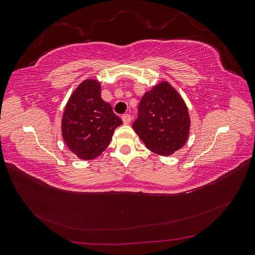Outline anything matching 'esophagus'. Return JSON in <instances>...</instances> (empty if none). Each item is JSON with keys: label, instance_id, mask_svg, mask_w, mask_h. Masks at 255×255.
Returning a JSON list of instances; mask_svg holds the SVG:
<instances>
[{"label": "esophagus", "instance_id": "esophagus-1", "mask_svg": "<svg viewBox=\"0 0 255 255\" xmlns=\"http://www.w3.org/2000/svg\"><path fill=\"white\" fill-rule=\"evenodd\" d=\"M130 120H132V118H130V115L126 114V115L122 116V121H123V123H125V125H128Z\"/></svg>", "mask_w": 255, "mask_h": 255}]
</instances>
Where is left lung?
I'll return each mask as SVG.
<instances>
[{
	"instance_id": "8db88e82",
	"label": "left lung",
	"mask_w": 255,
	"mask_h": 255,
	"mask_svg": "<svg viewBox=\"0 0 255 255\" xmlns=\"http://www.w3.org/2000/svg\"><path fill=\"white\" fill-rule=\"evenodd\" d=\"M133 128L151 152L168 156L183 148L190 132L186 103L170 83L161 81L146 91Z\"/></svg>"
}]
</instances>
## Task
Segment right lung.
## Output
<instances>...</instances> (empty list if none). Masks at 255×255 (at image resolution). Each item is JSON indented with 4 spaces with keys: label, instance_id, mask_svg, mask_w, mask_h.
Here are the masks:
<instances>
[{
    "label": "right lung",
    "instance_id": "add662e5",
    "mask_svg": "<svg viewBox=\"0 0 255 255\" xmlns=\"http://www.w3.org/2000/svg\"><path fill=\"white\" fill-rule=\"evenodd\" d=\"M122 125L110 103L101 98L98 80L83 81L69 98L61 118L63 139L80 159L98 157L109 146L115 128Z\"/></svg>",
    "mask_w": 255,
    "mask_h": 255
}]
</instances>
